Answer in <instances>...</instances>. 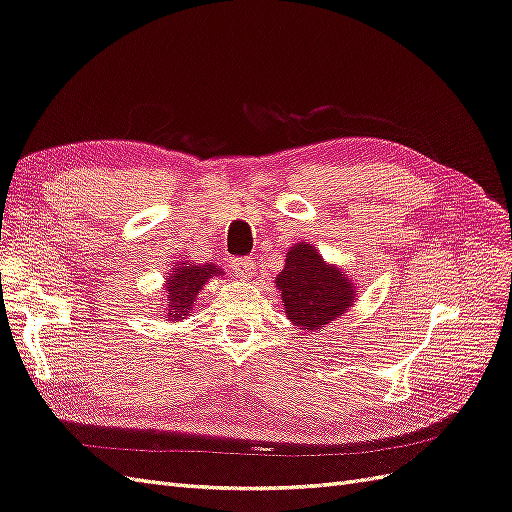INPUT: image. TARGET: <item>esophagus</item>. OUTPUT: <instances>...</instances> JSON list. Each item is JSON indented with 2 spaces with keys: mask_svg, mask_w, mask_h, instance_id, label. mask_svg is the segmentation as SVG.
I'll list each match as a JSON object with an SVG mask.
<instances>
[{
  "mask_svg": "<svg viewBox=\"0 0 512 512\" xmlns=\"http://www.w3.org/2000/svg\"><path fill=\"white\" fill-rule=\"evenodd\" d=\"M254 269H256V265H254V262H252L250 258H234V260H232V271L237 273L241 280L250 278V275L254 273Z\"/></svg>",
  "mask_w": 512,
  "mask_h": 512,
  "instance_id": "1",
  "label": "esophagus"
}]
</instances>
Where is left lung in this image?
Masks as SVG:
<instances>
[{"label":"left lung","instance_id":"obj_1","mask_svg":"<svg viewBox=\"0 0 512 512\" xmlns=\"http://www.w3.org/2000/svg\"><path fill=\"white\" fill-rule=\"evenodd\" d=\"M275 284L282 290L286 316L306 331L323 329L353 306L355 286L351 280L336 267H329L310 243H297L288 252Z\"/></svg>","mask_w":512,"mask_h":512}]
</instances>
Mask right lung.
<instances>
[{
  "mask_svg": "<svg viewBox=\"0 0 512 512\" xmlns=\"http://www.w3.org/2000/svg\"><path fill=\"white\" fill-rule=\"evenodd\" d=\"M222 273L215 265H193V262H183L181 267H176L168 275V284H165V319L170 321H181L187 316V312L193 308V301L200 293L204 282H209L211 275Z\"/></svg>",
  "mask_w": 512,
  "mask_h": 512,
  "instance_id": "add662e5",
  "label": "right lung"
}]
</instances>
